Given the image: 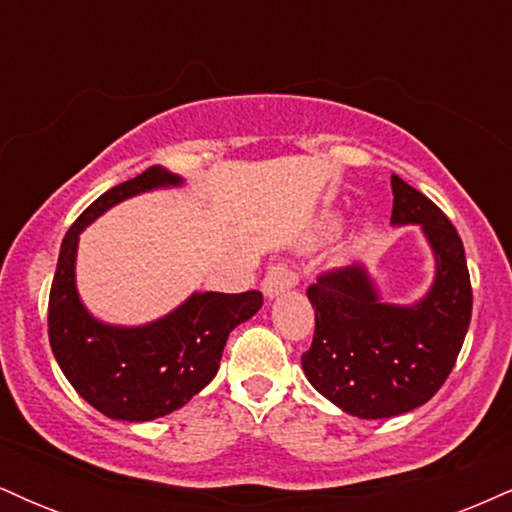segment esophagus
<instances>
[{"label":"esophagus","mask_w":512,"mask_h":512,"mask_svg":"<svg viewBox=\"0 0 512 512\" xmlns=\"http://www.w3.org/2000/svg\"><path fill=\"white\" fill-rule=\"evenodd\" d=\"M296 286V272L289 267V264H274L269 267V272L264 274L262 281V293L267 298H276L281 293L291 291Z\"/></svg>","instance_id":"esophagus-1"}]
</instances>
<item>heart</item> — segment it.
<instances>
[{"label": "heart", "mask_w": 512, "mask_h": 512, "mask_svg": "<svg viewBox=\"0 0 512 512\" xmlns=\"http://www.w3.org/2000/svg\"><path fill=\"white\" fill-rule=\"evenodd\" d=\"M334 231H337V219H327L322 223V233H325V236H332Z\"/></svg>", "instance_id": "heart-1"}]
</instances>
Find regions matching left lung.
I'll return each instance as SVG.
<instances>
[{
    "mask_svg": "<svg viewBox=\"0 0 512 512\" xmlns=\"http://www.w3.org/2000/svg\"><path fill=\"white\" fill-rule=\"evenodd\" d=\"M392 195V226H419L431 248L436 269L424 296L383 301L363 262L320 276L308 289L315 337L301 358L303 373L358 419H390L426 404L455 366L472 320V284L455 226L397 175Z\"/></svg>",
    "mask_w": 512,
    "mask_h": 512,
    "instance_id": "left-lung-1",
    "label": "left lung"
}]
</instances>
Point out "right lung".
<instances>
[{
	"label": "right lung",
	"instance_id": "obj_1",
	"mask_svg": "<svg viewBox=\"0 0 512 512\" xmlns=\"http://www.w3.org/2000/svg\"><path fill=\"white\" fill-rule=\"evenodd\" d=\"M182 185L185 178L163 166L144 170L98 197L62 240L48 305L52 354L69 385L108 419L139 424L185 407L214 380L228 334L262 308L260 291H195L144 325H113L81 301L76 289L81 233L125 199Z\"/></svg>",
	"mask_w": 512,
	"mask_h": 512
}]
</instances>
